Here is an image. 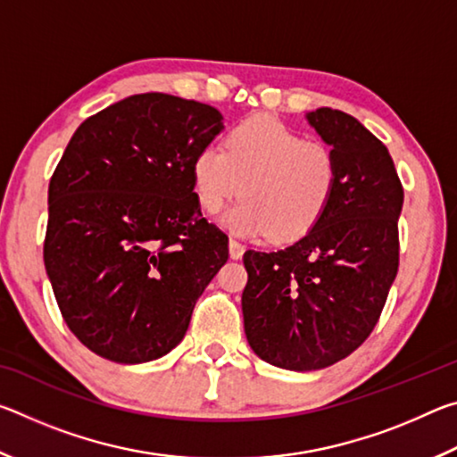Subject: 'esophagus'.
Returning a JSON list of instances; mask_svg holds the SVG:
<instances>
[{"instance_id": "obj_1", "label": "esophagus", "mask_w": 457, "mask_h": 457, "mask_svg": "<svg viewBox=\"0 0 457 457\" xmlns=\"http://www.w3.org/2000/svg\"><path fill=\"white\" fill-rule=\"evenodd\" d=\"M244 250H245V247H244L242 244H239L237 239H234V237L229 239V258H231V260H239V258H242V256H244Z\"/></svg>"}]
</instances>
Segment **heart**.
Instances as JSON below:
<instances>
[{
  "mask_svg": "<svg viewBox=\"0 0 457 457\" xmlns=\"http://www.w3.org/2000/svg\"><path fill=\"white\" fill-rule=\"evenodd\" d=\"M201 210L218 213L237 193L223 223L239 236L296 242L327 213L338 185L335 153L304 141L272 117L245 119L229 130L223 149L207 145L191 163Z\"/></svg>",
  "mask_w": 457,
  "mask_h": 457,
  "instance_id": "heart-1",
  "label": "heart"
}]
</instances>
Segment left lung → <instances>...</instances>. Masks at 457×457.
<instances>
[{
  "instance_id": "1",
  "label": "left lung",
  "mask_w": 457,
  "mask_h": 457,
  "mask_svg": "<svg viewBox=\"0 0 457 457\" xmlns=\"http://www.w3.org/2000/svg\"><path fill=\"white\" fill-rule=\"evenodd\" d=\"M306 120L335 153L338 185L327 213L298 242L244 253V330L270 365L319 370L359 349L381 316L399 268L403 187L386 146L328 106Z\"/></svg>"
}]
</instances>
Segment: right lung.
I'll use <instances>...</instances> for the list:
<instances>
[{
    "instance_id": "1",
    "label": "right lung",
    "mask_w": 457,
    "mask_h": 457,
    "mask_svg": "<svg viewBox=\"0 0 457 457\" xmlns=\"http://www.w3.org/2000/svg\"><path fill=\"white\" fill-rule=\"evenodd\" d=\"M221 120L195 100L133 95L84 120L62 154L44 264L68 328L98 357L138 365L173 351L228 262L191 181Z\"/></svg>"
}]
</instances>
